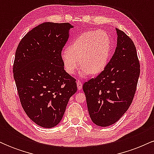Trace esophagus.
Segmentation results:
<instances>
[{
	"label": "esophagus",
	"mask_w": 154,
	"mask_h": 154,
	"mask_svg": "<svg viewBox=\"0 0 154 154\" xmlns=\"http://www.w3.org/2000/svg\"><path fill=\"white\" fill-rule=\"evenodd\" d=\"M77 88H78L79 91H80V90H82V82H81V81L77 80Z\"/></svg>",
	"instance_id": "obj_1"
}]
</instances>
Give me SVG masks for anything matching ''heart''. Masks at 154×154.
<instances>
[{"label": "heart", "mask_w": 154, "mask_h": 154, "mask_svg": "<svg viewBox=\"0 0 154 154\" xmlns=\"http://www.w3.org/2000/svg\"><path fill=\"white\" fill-rule=\"evenodd\" d=\"M111 49V40L106 32H85L73 40L68 49L62 51L61 60L65 70L69 75H73L80 64L81 77H86L89 74L95 75L106 67Z\"/></svg>", "instance_id": "b5f03b06"}]
</instances>
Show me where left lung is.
Wrapping results in <instances>:
<instances>
[{"mask_svg":"<svg viewBox=\"0 0 154 154\" xmlns=\"http://www.w3.org/2000/svg\"><path fill=\"white\" fill-rule=\"evenodd\" d=\"M116 30L117 45L110 61L82 87L91 119L100 127L113 125L128 111L140 71L135 44L123 31Z\"/></svg>","mask_w":154,"mask_h":154,"instance_id":"1","label":"left lung"}]
</instances>
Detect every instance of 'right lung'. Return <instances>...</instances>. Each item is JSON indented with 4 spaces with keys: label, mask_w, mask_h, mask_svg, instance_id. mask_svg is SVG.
<instances>
[{
    "label": "right lung",
    "mask_w": 154,
    "mask_h": 154,
    "mask_svg": "<svg viewBox=\"0 0 154 154\" xmlns=\"http://www.w3.org/2000/svg\"><path fill=\"white\" fill-rule=\"evenodd\" d=\"M71 28L69 23L44 22L25 35L16 51L13 72L21 104L42 128L61 122L77 92L76 79L65 71L61 60Z\"/></svg>",
    "instance_id": "add662e5"
}]
</instances>
